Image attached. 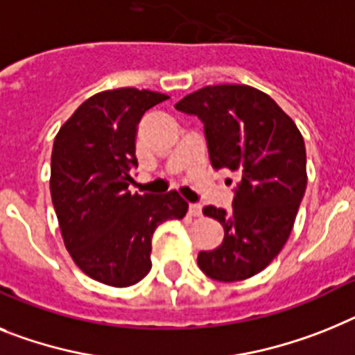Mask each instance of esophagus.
<instances>
[{
    "label": "esophagus",
    "mask_w": 355,
    "mask_h": 355,
    "mask_svg": "<svg viewBox=\"0 0 355 355\" xmlns=\"http://www.w3.org/2000/svg\"><path fill=\"white\" fill-rule=\"evenodd\" d=\"M189 214H191V216H202V205L189 204Z\"/></svg>",
    "instance_id": "obj_1"
}]
</instances>
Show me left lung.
<instances>
[{"label":"left lung","instance_id":"obj_1","mask_svg":"<svg viewBox=\"0 0 355 355\" xmlns=\"http://www.w3.org/2000/svg\"><path fill=\"white\" fill-rule=\"evenodd\" d=\"M204 122L214 169L240 177L233 209L204 207L218 220L223 242L200 251L198 267L218 282L261 272L284 249L306 187L303 137L278 104L247 85L205 86L175 104Z\"/></svg>","mask_w":355,"mask_h":355}]
</instances>
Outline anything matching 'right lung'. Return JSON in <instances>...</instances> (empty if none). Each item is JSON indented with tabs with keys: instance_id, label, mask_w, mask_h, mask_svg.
Returning a JSON list of instances; mask_svg holds the SVG:
<instances>
[{
	"instance_id": "1",
	"label": "right lung",
	"mask_w": 355,
	"mask_h": 355,
	"mask_svg": "<svg viewBox=\"0 0 355 355\" xmlns=\"http://www.w3.org/2000/svg\"><path fill=\"white\" fill-rule=\"evenodd\" d=\"M159 92L117 88L86 99L55 135L50 193L64 247L95 282L130 287L151 269V236L180 220L187 202L177 191L132 195L137 126Z\"/></svg>"
}]
</instances>
